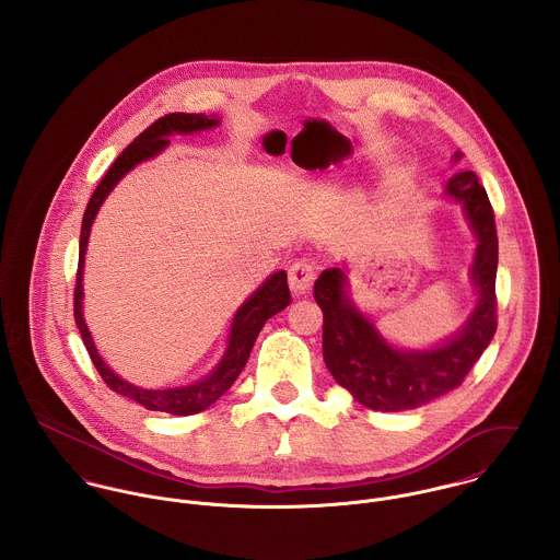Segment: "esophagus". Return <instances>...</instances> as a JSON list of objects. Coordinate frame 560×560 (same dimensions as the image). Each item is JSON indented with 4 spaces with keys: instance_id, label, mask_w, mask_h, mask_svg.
Listing matches in <instances>:
<instances>
[{
    "instance_id": "esophagus-1",
    "label": "esophagus",
    "mask_w": 560,
    "mask_h": 560,
    "mask_svg": "<svg viewBox=\"0 0 560 560\" xmlns=\"http://www.w3.org/2000/svg\"><path fill=\"white\" fill-rule=\"evenodd\" d=\"M315 267L306 260H295L289 269V287L295 295H304L311 291L313 282H315Z\"/></svg>"
}]
</instances>
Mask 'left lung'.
<instances>
[{
	"instance_id": "obj_1",
	"label": "left lung",
	"mask_w": 560,
	"mask_h": 560,
	"mask_svg": "<svg viewBox=\"0 0 560 560\" xmlns=\"http://www.w3.org/2000/svg\"><path fill=\"white\" fill-rule=\"evenodd\" d=\"M462 153H455V161ZM477 237L470 278L477 306L457 334L431 349H399L390 345L349 298L347 273L325 269L315 282V300L323 311V360L336 384L375 411L416 409L462 386L480 353L495 334V269L498 235L493 209L479 176L470 170L446 183Z\"/></svg>"
}]
</instances>
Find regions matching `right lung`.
<instances>
[{"label": "right lung", "mask_w": 560, "mask_h": 560, "mask_svg": "<svg viewBox=\"0 0 560 560\" xmlns=\"http://www.w3.org/2000/svg\"><path fill=\"white\" fill-rule=\"evenodd\" d=\"M220 125L218 116H205V114H165L160 120H155L147 131H142L120 155L118 160L112 163V167L107 170V174L101 178L98 187L94 189L83 220H81L80 235V267H78V282H75V323L80 327L81 340L88 349V355L92 360V364L96 366L98 375L103 377V382L118 395L127 397V399L136 400L140 405H144L151 411H165V413H174V416H191L198 413L202 409H207L209 405H213L220 399L240 377L249 351L254 347V340L258 336V331L262 329L265 320L271 319L273 315H278L280 311H284L291 304V291L287 284V271H276L271 273L243 304L240 311L233 317L231 325V334H229V347L220 360V364L200 382L189 384V386H180V388H165V390H147L140 386H133L129 382H125L122 377H118L98 355L94 340L88 331V325L83 319V308H81V300H83V256H85V245L90 237V229L92 222L103 205V200L109 196V191L116 187V183L129 172L133 170L138 163L142 161L153 160L155 155H160L161 151L170 144V136L172 133H196V131H205V129H213Z\"/></svg>", "instance_id": "add662e5"}]
</instances>
